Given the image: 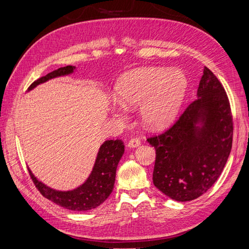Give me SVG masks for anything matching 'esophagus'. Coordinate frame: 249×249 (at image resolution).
Instances as JSON below:
<instances>
[{
  "label": "esophagus",
  "mask_w": 249,
  "mask_h": 249,
  "mask_svg": "<svg viewBox=\"0 0 249 249\" xmlns=\"http://www.w3.org/2000/svg\"><path fill=\"white\" fill-rule=\"evenodd\" d=\"M140 145V140L137 138H132L129 143H127V146L130 148H135V147H138Z\"/></svg>",
  "instance_id": "1"
}]
</instances>
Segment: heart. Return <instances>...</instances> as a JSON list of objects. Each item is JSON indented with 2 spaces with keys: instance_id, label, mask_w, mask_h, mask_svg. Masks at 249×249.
Returning a JSON list of instances; mask_svg holds the SVG:
<instances>
[{
  "instance_id": "obj_1",
  "label": "heart",
  "mask_w": 249,
  "mask_h": 249,
  "mask_svg": "<svg viewBox=\"0 0 249 249\" xmlns=\"http://www.w3.org/2000/svg\"><path fill=\"white\" fill-rule=\"evenodd\" d=\"M186 90L187 79L182 71H167L157 67H144L127 72L115 87L118 101L124 106H141L143 124L154 131L165 130L175 123ZM114 112L119 116L125 114L122 107H115Z\"/></svg>"
}]
</instances>
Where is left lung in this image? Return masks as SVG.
<instances>
[{
  "label": "left lung",
  "instance_id": "8db88e82",
  "mask_svg": "<svg viewBox=\"0 0 249 249\" xmlns=\"http://www.w3.org/2000/svg\"><path fill=\"white\" fill-rule=\"evenodd\" d=\"M197 96L170 129L147 138L156 149L154 185L178 201L206 193L221 175L231 149L229 97L208 67L203 69Z\"/></svg>",
  "mask_w": 249,
  "mask_h": 249
}]
</instances>
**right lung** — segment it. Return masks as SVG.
I'll return each mask as SVG.
<instances>
[{
    "mask_svg": "<svg viewBox=\"0 0 249 249\" xmlns=\"http://www.w3.org/2000/svg\"><path fill=\"white\" fill-rule=\"evenodd\" d=\"M76 67L67 65L48 73L33 82L28 90H32L37 85L50 79L66 76L73 72ZM124 153V145L122 140H107L100 147L93 169L84 184L71 191H58L44 185L37 179L29 169L35 187L44 197L55 202L56 205L71 211H88L99 207L111 194L115 183L116 168Z\"/></svg>",
    "mask_w": 249,
    "mask_h": 249,
    "instance_id": "1",
    "label": "right lung"
}]
</instances>
